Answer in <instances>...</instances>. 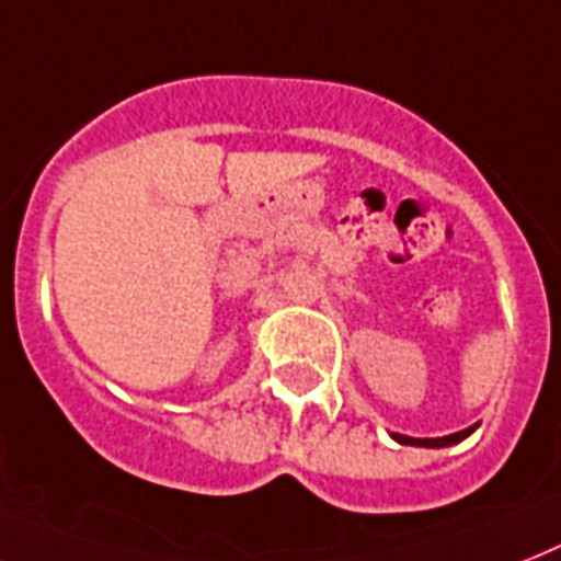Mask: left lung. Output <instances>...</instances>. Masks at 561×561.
I'll return each instance as SVG.
<instances>
[{
	"label": "left lung",
	"instance_id": "obj_1",
	"mask_svg": "<svg viewBox=\"0 0 561 561\" xmlns=\"http://www.w3.org/2000/svg\"><path fill=\"white\" fill-rule=\"evenodd\" d=\"M478 426H470V430H461V432H455V435H444V438H409V435H391V438L398 440V444H414V446H432V449H440V446H453L458 444V440L463 438H470L472 432H476Z\"/></svg>",
	"mask_w": 561,
	"mask_h": 561
}]
</instances>
